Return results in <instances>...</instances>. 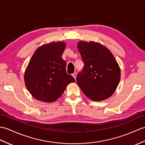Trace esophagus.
<instances>
[{"mask_svg": "<svg viewBox=\"0 0 145 145\" xmlns=\"http://www.w3.org/2000/svg\"><path fill=\"white\" fill-rule=\"evenodd\" d=\"M72 75V76H73V78H75V79H76V73H73Z\"/></svg>", "mask_w": 145, "mask_h": 145, "instance_id": "1", "label": "esophagus"}]
</instances>
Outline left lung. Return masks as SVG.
Here are the masks:
<instances>
[{
  "label": "left lung",
  "mask_w": 145,
  "mask_h": 145,
  "mask_svg": "<svg viewBox=\"0 0 145 145\" xmlns=\"http://www.w3.org/2000/svg\"><path fill=\"white\" fill-rule=\"evenodd\" d=\"M77 48L84 63L76 76L80 89L90 99L99 101L115 92L120 80V69L106 46L93 41H79Z\"/></svg>",
  "instance_id": "1"
}]
</instances>
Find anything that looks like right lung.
I'll return each mask as SVG.
<instances>
[{"instance_id":"add662e5","label":"right lung","mask_w":145,"mask_h":145,"mask_svg":"<svg viewBox=\"0 0 145 145\" xmlns=\"http://www.w3.org/2000/svg\"><path fill=\"white\" fill-rule=\"evenodd\" d=\"M66 44L51 42L36 50L24 75L25 86L33 97L52 103L62 96L67 86L75 82L66 72L67 63L62 58Z\"/></svg>"}]
</instances>
